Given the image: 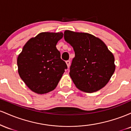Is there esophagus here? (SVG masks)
I'll return each mask as SVG.
<instances>
[{
  "mask_svg": "<svg viewBox=\"0 0 131 131\" xmlns=\"http://www.w3.org/2000/svg\"><path fill=\"white\" fill-rule=\"evenodd\" d=\"M66 63H67V64L68 68L70 67V61H69V60L67 61H66Z\"/></svg>",
  "mask_w": 131,
  "mask_h": 131,
  "instance_id": "34e87169",
  "label": "esophagus"
}]
</instances>
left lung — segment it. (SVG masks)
Returning <instances> with one entry per match:
<instances>
[{"label": "left lung", "mask_w": 131, "mask_h": 131, "mask_svg": "<svg viewBox=\"0 0 131 131\" xmlns=\"http://www.w3.org/2000/svg\"><path fill=\"white\" fill-rule=\"evenodd\" d=\"M64 39L74 51L70 75L76 88L92 93L105 86L115 70V58L105 43L89 33L69 30Z\"/></svg>", "instance_id": "1"}]
</instances>
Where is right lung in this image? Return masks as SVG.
I'll return each instance as SVG.
<instances>
[{
  "label": "right lung",
  "instance_id": "right-lung-1",
  "mask_svg": "<svg viewBox=\"0 0 131 131\" xmlns=\"http://www.w3.org/2000/svg\"><path fill=\"white\" fill-rule=\"evenodd\" d=\"M63 36L62 32L40 33L27 42L18 57L19 76L34 92L43 94L53 91L67 69L56 47Z\"/></svg>",
  "mask_w": 131,
  "mask_h": 131
}]
</instances>
